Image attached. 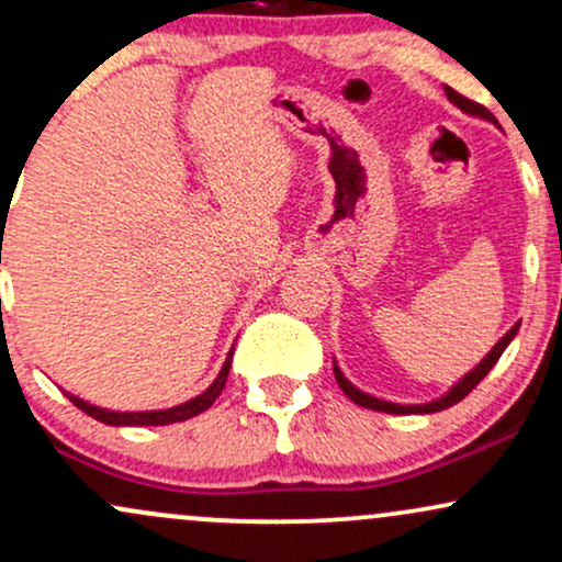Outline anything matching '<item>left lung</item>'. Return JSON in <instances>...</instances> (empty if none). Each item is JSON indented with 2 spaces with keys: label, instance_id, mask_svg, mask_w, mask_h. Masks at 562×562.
Segmentation results:
<instances>
[{
  "label": "left lung",
  "instance_id": "obj_1",
  "mask_svg": "<svg viewBox=\"0 0 562 562\" xmlns=\"http://www.w3.org/2000/svg\"><path fill=\"white\" fill-rule=\"evenodd\" d=\"M447 97H449V102H454V105L460 108L462 113H468V115H473V119L488 121V124L499 126V124H496L494 115L488 113L486 108H483V105H479V102H473V100H468V97L457 94L454 89H451V87H447ZM518 327H520V322H518V325L509 327V330H507L505 335H502L499 340H496L492 351H488L486 357H483L481 362L473 367V370L465 372V375H462L460 380H457V383L451 385V389H449L447 393H443V396L434 398V402H425V404H396V402H389V398H378V396H372V393H367V391H362V389H357V385H353L351 380H348V378L344 375V370H340L338 362H335V359H333L335 380H338V385H340V389H344L346 396L351 398L353 404L364 406V409L385 412V415H434V412H441V409H447V406H451V404L462 402V398H465L468 393L473 391L475 385H479L481 380L488 375V370H492V367L496 364V359L502 357V351H505V348H507L509 344H513L515 335H518Z\"/></svg>",
  "mask_w": 562,
  "mask_h": 562
}]
</instances>
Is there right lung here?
Instances as JSON below:
<instances>
[{
    "mask_svg": "<svg viewBox=\"0 0 562 562\" xmlns=\"http://www.w3.org/2000/svg\"><path fill=\"white\" fill-rule=\"evenodd\" d=\"M229 367H232V348H229L227 359H224L222 370H218L216 380L209 385V389H205L203 393H198V396L190 398V402L169 406V409L115 412V409H105V406H97V404L83 402V398L74 396V393H68V391H63V393H66L70 402L79 406L81 412H87L89 417H94V420H100V423H105V425H115V428H124V425H171V423L190 420V417H198L200 412L209 409V406L218 398V393L224 391V383H227V375H229Z\"/></svg>",
    "mask_w": 562,
    "mask_h": 562,
    "instance_id": "add662e5",
    "label": "right lung"
}]
</instances>
